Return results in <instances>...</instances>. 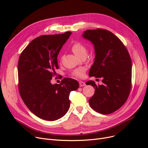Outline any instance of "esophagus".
<instances>
[{
    "label": "esophagus",
    "mask_w": 148,
    "mask_h": 148,
    "mask_svg": "<svg viewBox=\"0 0 148 148\" xmlns=\"http://www.w3.org/2000/svg\"><path fill=\"white\" fill-rule=\"evenodd\" d=\"M79 84H80V86L82 87V86H84L86 85V84H85L84 82H82V81H79Z\"/></svg>",
    "instance_id": "esophagus-1"
}]
</instances>
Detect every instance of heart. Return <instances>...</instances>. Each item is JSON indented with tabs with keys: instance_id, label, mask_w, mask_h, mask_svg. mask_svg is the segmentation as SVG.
<instances>
[{
	"instance_id": "heart-1",
	"label": "heart",
	"mask_w": 148,
	"mask_h": 148,
	"mask_svg": "<svg viewBox=\"0 0 148 148\" xmlns=\"http://www.w3.org/2000/svg\"><path fill=\"white\" fill-rule=\"evenodd\" d=\"M71 49L72 51L79 58L86 57L88 53V49L87 46L80 41H76L73 43L71 47ZM86 71V69L83 67H80L77 68L72 71L71 75L74 77H78V78H82L84 77V73Z\"/></svg>"
}]
</instances>
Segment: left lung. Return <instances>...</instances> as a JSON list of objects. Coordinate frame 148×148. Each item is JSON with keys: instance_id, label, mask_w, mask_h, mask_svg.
Returning a JSON list of instances; mask_svg holds the SVG:
<instances>
[{"instance_id": "1", "label": "left lung", "mask_w": 148, "mask_h": 148, "mask_svg": "<svg viewBox=\"0 0 148 148\" xmlns=\"http://www.w3.org/2000/svg\"><path fill=\"white\" fill-rule=\"evenodd\" d=\"M83 37L94 44L95 48L94 63L89 75L103 79L101 85L92 80L86 83L95 89L89 99L90 106L101 114L112 113L125 104L131 90L132 64L129 53L119 39L107 30H87Z\"/></svg>"}]
</instances>
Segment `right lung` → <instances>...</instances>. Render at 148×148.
Segmentation results:
<instances>
[{"instance_id": "obj_1", "label": "right lung", "mask_w": 148, "mask_h": 148, "mask_svg": "<svg viewBox=\"0 0 148 148\" xmlns=\"http://www.w3.org/2000/svg\"><path fill=\"white\" fill-rule=\"evenodd\" d=\"M71 32L39 36L21 52L18 63V89L29 109L42 119L53 121L68 112L70 92L79 87L77 80L65 78L50 82L58 69L57 57Z\"/></svg>"}]
</instances>
